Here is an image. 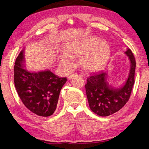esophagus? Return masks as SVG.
<instances>
[{
	"label": "esophagus",
	"mask_w": 149,
	"mask_h": 149,
	"mask_svg": "<svg viewBox=\"0 0 149 149\" xmlns=\"http://www.w3.org/2000/svg\"><path fill=\"white\" fill-rule=\"evenodd\" d=\"M73 75H74V74H72V75H70V76L68 77V79H72V77H73Z\"/></svg>",
	"instance_id": "1"
}]
</instances>
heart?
Here are the masks:
<instances>
[{
  "label": "heart",
  "instance_id": "heart-1",
  "mask_svg": "<svg viewBox=\"0 0 149 149\" xmlns=\"http://www.w3.org/2000/svg\"><path fill=\"white\" fill-rule=\"evenodd\" d=\"M110 48L106 42L94 36H88L83 40L66 45L65 52L58 56L59 63L64 71L70 72L74 66V58L79 56V64L87 72L102 70L110 57Z\"/></svg>",
  "mask_w": 149,
  "mask_h": 149
}]
</instances>
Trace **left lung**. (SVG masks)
<instances>
[{
  "mask_svg": "<svg viewBox=\"0 0 149 149\" xmlns=\"http://www.w3.org/2000/svg\"><path fill=\"white\" fill-rule=\"evenodd\" d=\"M130 61V70L125 84L119 88L110 85L107 79V72L103 71L87 78L85 85L89 107L93 111L101 117L113 114L124 106L130 97L135 82L136 58L132 51L125 52Z\"/></svg>",
  "mask_w": 149,
  "mask_h": 149,
  "instance_id": "1",
  "label": "left lung"
}]
</instances>
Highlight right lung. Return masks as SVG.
<instances>
[{
	"label": "right lung",
	"instance_id": "1",
	"mask_svg": "<svg viewBox=\"0 0 149 149\" xmlns=\"http://www.w3.org/2000/svg\"><path fill=\"white\" fill-rule=\"evenodd\" d=\"M13 72L16 91L25 107L41 117L53 115L66 77H59L49 70L28 71L23 51L16 58Z\"/></svg>",
	"mask_w": 149,
	"mask_h": 149
}]
</instances>
